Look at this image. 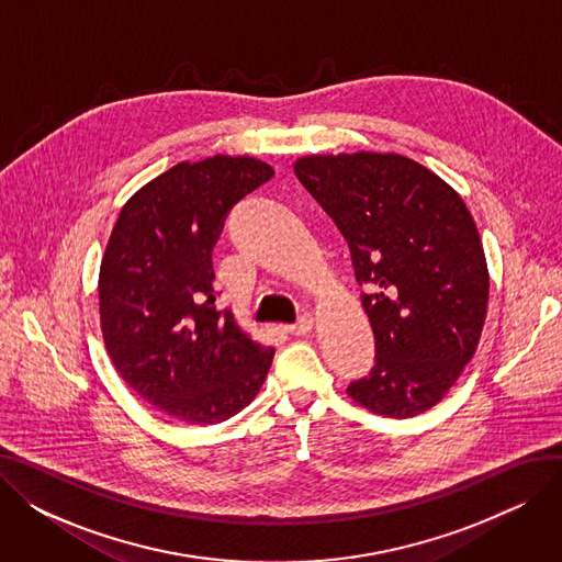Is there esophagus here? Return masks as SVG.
Returning a JSON list of instances; mask_svg holds the SVG:
<instances>
[{
    "label": "esophagus",
    "mask_w": 562,
    "mask_h": 562,
    "mask_svg": "<svg viewBox=\"0 0 562 562\" xmlns=\"http://www.w3.org/2000/svg\"><path fill=\"white\" fill-rule=\"evenodd\" d=\"M312 328H314V316H312V314H305L303 318H299V321L293 323V326H289L286 330H289L291 335H296V337H305V335L312 333Z\"/></svg>",
    "instance_id": "obj_1"
}]
</instances>
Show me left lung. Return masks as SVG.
Here are the masks:
<instances>
[{
  "label": "left lung",
  "instance_id": "1",
  "mask_svg": "<svg viewBox=\"0 0 562 562\" xmlns=\"http://www.w3.org/2000/svg\"><path fill=\"white\" fill-rule=\"evenodd\" d=\"M299 180L348 241L375 337L348 396L407 419L437 405L479 348L490 296L481 234L460 193L396 153L310 155Z\"/></svg>",
  "mask_w": 562,
  "mask_h": 562
}]
</instances>
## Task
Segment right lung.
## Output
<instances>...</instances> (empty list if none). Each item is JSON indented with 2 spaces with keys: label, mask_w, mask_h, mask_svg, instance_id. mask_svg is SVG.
<instances>
[{
  "label": "right lung",
  "mask_w": 562,
  "mask_h": 562,
  "mask_svg": "<svg viewBox=\"0 0 562 562\" xmlns=\"http://www.w3.org/2000/svg\"><path fill=\"white\" fill-rule=\"evenodd\" d=\"M273 168L248 155L182 161L140 187L100 263V328L127 385L172 422L206 426L241 412L273 348L214 303L212 250L234 202Z\"/></svg>",
  "instance_id": "add662e5"
}]
</instances>
